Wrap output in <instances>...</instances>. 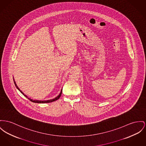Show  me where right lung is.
Wrapping results in <instances>:
<instances>
[{"instance_id": "obj_1", "label": "right lung", "mask_w": 146, "mask_h": 146, "mask_svg": "<svg viewBox=\"0 0 146 146\" xmlns=\"http://www.w3.org/2000/svg\"><path fill=\"white\" fill-rule=\"evenodd\" d=\"M14 84H15V86H16V88H17L18 90H19V91H20V92L23 95H24L25 97H27V98H28L27 97V95H24V94L19 89V88L18 87V86L17 85V84H16V82H15V81H14ZM61 94H62V90H61V92H60V94L58 95V96H57L56 97H55V98H54V99H52V100H46V101H39V100H33L32 99H31V98H28L29 100L30 101H31V102H34V103H39V104H42V103H49V102H53V101H56L57 100H58V98L60 97L61 96Z\"/></svg>"}]
</instances>
